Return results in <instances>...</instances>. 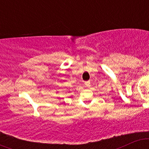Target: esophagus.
I'll use <instances>...</instances> for the list:
<instances>
[{"instance_id": "esophagus-1", "label": "esophagus", "mask_w": 149, "mask_h": 149, "mask_svg": "<svg viewBox=\"0 0 149 149\" xmlns=\"http://www.w3.org/2000/svg\"><path fill=\"white\" fill-rule=\"evenodd\" d=\"M85 85H86L87 87H90V81H86V82H85Z\"/></svg>"}]
</instances>
